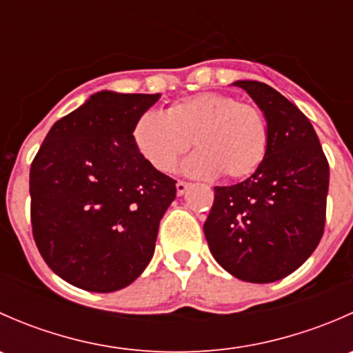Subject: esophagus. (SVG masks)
Returning <instances> with one entry per match:
<instances>
[{"label": "esophagus", "instance_id": "obj_1", "mask_svg": "<svg viewBox=\"0 0 353 353\" xmlns=\"http://www.w3.org/2000/svg\"><path fill=\"white\" fill-rule=\"evenodd\" d=\"M188 188H190V183H184V181H177L176 191H177V194H179V196H183V194L186 193Z\"/></svg>", "mask_w": 353, "mask_h": 353}]
</instances>
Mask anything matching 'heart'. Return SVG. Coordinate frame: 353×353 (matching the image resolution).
I'll list each match as a JSON object with an SVG mask.
<instances>
[{"mask_svg":"<svg viewBox=\"0 0 353 353\" xmlns=\"http://www.w3.org/2000/svg\"><path fill=\"white\" fill-rule=\"evenodd\" d=\"M191 141L198 152L183 163L186 176L210 179L222 172L227 179H244L268 152V121L232 95L205 92L179 99L165 114L147 110L133 126L138 154L159 172H172Z\"/></svg>","mask_w":353,"mask_h":353,"instance_id":"obj_1","label":"heart"}]
</instances>
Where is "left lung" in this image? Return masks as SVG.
Masks as SVG:
<instances>
[{
	"mask_svg": "<svg viewBox=\"0 0 353 353\" xmlns=\"http://www.w3.org/2000/svg\"><path fill=\"white\" fill-rule=\"evenodd\" d=\"M270 130L265 160L251 177L216 186L203 230L213 258L236 279H285L318 248L326 220L330 165L311 121L270 85L237 80Z\"/></svg>",
	"mask_w": 353,
	"mask_h": 353,
	"instance_id": "obj_1",
	"label": "left lung"
}]
</instances>
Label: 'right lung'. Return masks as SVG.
Wrapping results in <instances>:
<instances>
[{
  "label": "right lung",
  "instance_id": "obj_1",
  "mask_svg": "<svg viewBox=\"0 0 353 353\" xmlns=\"http://www.w3.org/2000/svg\"><path fill=\"white\" fill-rule=\"evenodd\" d=\"M160 94L102 90L56 121L30 167V220L49 268L88 292L143 273L176 181L138 154L133 126Z\"/></svg>",
  "mask_w": 353,
  "mask_h": 353
}]
</instances>
